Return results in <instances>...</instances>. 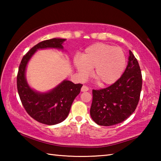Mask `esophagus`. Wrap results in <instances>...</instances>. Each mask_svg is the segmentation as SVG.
Segmentation results:
<instances>
[{
    "label": "esophagus",
    "mask_w": 161,
    "mask_h": 161,
    "mask_svg": "<svg viewBox=\"0 0 161 161\" xmlns=\"http://www.w3.org/2000/svg\"><path fill=\"white\" fill-rule=\"evenodd\" d=\"M88 90H89V88L85 85H83L82 87H81V91L83 92H87Z\"/></svg>",
    "instance_id": "1"
}]
</instances>
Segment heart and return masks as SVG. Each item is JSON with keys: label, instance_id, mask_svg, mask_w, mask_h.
<instances>
[{"label": "heart", "instance_id": "heart-1", "mask_svg": "<svg viewBox=\"0 0 161 161\" xmlns=\"http://www.w3.org/2000/svg\"><path fill=\"white\" fill-rule=\"evenodd\" d=\"M126 59L121 47L95 43L85 49L81 57L75 56L74 64L81 78L91 75L100 85H110L119 80L126 67Z\"/></svg>", "mask_w": 161, "mask_h": 161}]
</instances>
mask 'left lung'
Returning a JSON list of instances; mask_svg holds the SVG:
<instances>
[{
  "instance_id": "obj_1",
  "label": "left lung",
  "mask_w": 161,
  "mask_h": 161,
  "mask_svg": "<svg viewBox=\"0 0 161 161\" xmlns=\"http://www.w3.org/2000/svg\"><path fill=\"white\" fill-rule=\"evenodd\" d=\"M142 89V75L137 59L129 50L124 74L107 88L92 90L90 115L95 123L110 126L121 123L134 112Z\"/></svg>"
}]
</instances>
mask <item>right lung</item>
<instances>
[{"instance_id": "right-lung-1", "label": "right lung", "mask_w": 161, "mask_h": 161, "mask_svg": "<svg viewBox=\"0 0 161 161\" xmlns=\"http://www.w3.org/2000/svg\"><path fill=\"white\" fill-rule=\"evenodd\" d=\"M66 39L53 38L44 40L32 47L22 59L17 75V88L24 108L32 119L40 123L54 125L67 118L75 97L80 93L82 84L64 80L55 88L45 93L31 88L25 78L28 62L35 52L40 49L55 48L63 50L62 44Z\"/></svg>"}]
</instances>
